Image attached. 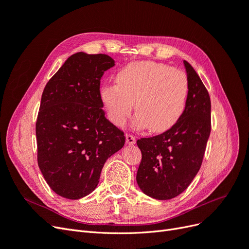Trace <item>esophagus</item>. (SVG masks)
I'll return each instance as SVG.
<instances>
[{
	"label": "esophagus",
	"mask_w": 249,
	"mask_h": 249,
	"mask_svg": "<svg viewBox=\"0 0 249 249\" xmlns=\"http://www.w3.org/2000/svg\"><path fill=\"white\" fill-rule=\"evenodd\" d=\"M125 142H126V144L133 145L136 143V138H135V136H133V135H131V134H126L125 135Z\"/></svg>",
	"instance_id": "34e87169"
}]
</instances>
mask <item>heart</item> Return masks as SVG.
I'll list each match as a JSON object with an SVG mask.
<instances>
[{
	"label": "heart",
	"mask_w": 249,
	"mask_h": 249,
	"mask_svg": "<svg viewBox=\"0 0 249 249\" xmlns=\"http://www.w3.org/2000/svg\"><path fill=\"white\" fill-rule=\"evenodd\" d=\"M188 79L179 70L152 61L131 62L120 69L115 85H105L101 99L111 122L122 126L135 103L134 124L150 132L168 130L182 116L188 95Z\"/></svg>",
	"instance_id": "b5f03b06"
}]
</instances>
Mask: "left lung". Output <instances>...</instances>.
Wrapping results in <instances>:
<instances>
[{
  "mask_svg": "<svg viewBox=\"0 0 249 249\" xmlns=\"http://www.w3.org/2000/svg\"><path fill=\"white\" fill-rule=\"evenodd\" d=\"M188 95L182 116L169 130L137 140L142 159L136 180L142 192L159 200L185 191L201 166L211 133V100L193 67L184 61Z\"/></svg>",
  "mask_w": 249,
  "mask_h": 249,
  "instance_id": "obj_1",
  "label": "left lung"
}]
</instances>
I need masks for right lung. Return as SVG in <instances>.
I'll return each instance as SVG.
<instances>
[{
	"instance_id": "1",
	"label": "right lung",
	"mask_w": 249,
	"mask_h": 249,
	"mask_svg": "<svg viewBox=\"0 0 249 249\" xmlns=\"http://www.w3.org/2000/svg\"><path fill=\"white\" fill-rule=\"evenodd\" d=\"M114 65L108 55L76 53L43 89L37 161L51 189L64 198L91 193L105 162L124 145V132L105 117L100 92L104 72Z\"/></svg>"
}]
</instances>
